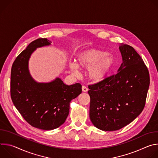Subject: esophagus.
<instances>
[{
    "instance_id": "obj_1",
    "label": "esophagus",
    "mask_w": 158,
    "mask_h": 158,
    "mask_svg": "<svg viewBox=\"0 0 158 158\" xmlns=\"http://www.w3.org/2000/svg\"><path fill=\"white\" fill-rule=\"evenodd\" d=\"M82 92H84V93H86V92L88 91L87 87H86L84 86V85H83V86L82 87Z\"/></svg>"
}]
</instances>
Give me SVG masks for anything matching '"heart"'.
<instances>
[{"label":"heart","mask_w":158,"mask_h":158,"mask_svg":"<svg viewBox=\"0 0 158 158\" xmlns=\"http://www.w3.org/2000/svg\"><path fill=\"white\" fill-rule=\"evenodd\" d=\"M76 64L70 63L69 69L77 75L79 68L87 69L89 79L94 83L104 81L115 63L114 56L106 51L91 49L79 53L76 57Z\"/></svg>","instance_id":"heart-1"}]
</instances>
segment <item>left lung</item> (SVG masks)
Instances as JSON below:
<instances>
[{"label": "left lung", "mask_w": 158, "mask_h": 158, "mask_svg": "<svg viewBox=\"0 0 158 158\" xmlns=\"http://www.w3.org/2000/svg\"><path fill=\"white\" fill-rule=\"evenodd\" d=\"M123 62L116 75L89 85V117L105 131L119 130L143 111L149 86V74L143 60L129 45L119 47Z\"/></svg>", "instance_id": "1"}]
</instances>
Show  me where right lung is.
Returning <instances> with one entry per match:
<instances>
[{
	"mask_svg": "<svg viewBox=\"0 0 158 158\" xmlns=\"http://www.w3.org/2000/svg\"><path fill=\"white\" fill-rule=\"evenodd\" d=\"M48 39H38L29 44L13 63L10 95L14 105L32 126L52 130L64 123L69 113L70 102L82 93L79 83L65 84L57 77L48 82L36 81L31 75L29 62L37 49L51 45Z\"/></svg>",
	"mask_w": 158,
	"mask_h": 158,
	"instance_id": "obj_1",
	"label": "right lung"
}]
</instances>
